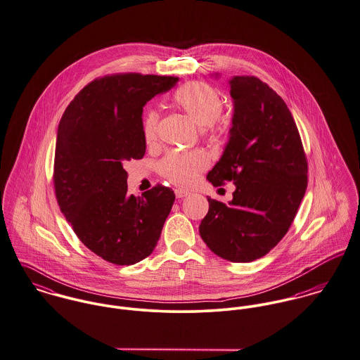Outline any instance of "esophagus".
Masks as SVG:
<instances>
[{
	"instance_id": "34e87169",
	"label": "esophagus",
	"mask_w": 360,
	"mask_h": 360,
	"mask_svg": "<svg viewBox=\"0 0 360 360\" xmlns=\"http://www.w3.org/2000/svg\"><path fill=\"white\" fill-rule=\"evenodd\" d=\"M189 193L188 192H185V191H182V189H176L175 191V196H176V199H184V198H186Z\"/></svg>"
}]
</instances>
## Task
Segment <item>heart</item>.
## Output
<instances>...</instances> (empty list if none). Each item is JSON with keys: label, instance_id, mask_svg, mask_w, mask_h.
<instances>
[{"label": "heart", "instance_id": "heart-1", "mask_svg": "<svg viewBox=\"0 0 360 360\" xmlns=\"http://www.w3.org/2000/svg\"><path fill=\"white\" fill-rule=\"evenodd\" d=\"M176 106L185 112L191 120L199 127H214L224 109V101L219 92L211 85L200 81L188 82L175 94ZM159 127V112L149 109L143 117V136L148 143L156 139ZM221 128V125H218ZM208 165L207 156L200 152H171L160 162V171L164 178L171 184L188 188L191 186L200 172Z\"/></svg>", "mask_w": 360, "mask_h": 360}]
</instances>
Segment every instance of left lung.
Masks as SVG:
<instances>
[{"label": "left lung", "mask_w": 360, "mask_h": 360, "mask_svg": "<svg viewBox=\"0 0 360 360\" xmlns=\"http://www.w3.org/2000/svg\"><path fill=\"white\" fill-rule=\"evenodd\" d=\"M221 75H211L219 79ZM233 102L229 139L207 179L236 186L229 204L208 198L200 236L218 257L251 262L287 233L304 199L308 164L287 105L257 77L228 81Z\"/></svg>", "instance_id": "8db88e82"}]
</instances>
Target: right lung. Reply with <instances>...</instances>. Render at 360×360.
<instances>
[{
  "label": "right lung",
  "mask_w": 360,
  "mask_h": 360,
  "mask_svg": "<svg viewBox=\"0 0 360 360\" xmlns=\"http://www.w3.org/2000/svg\"><path fill=\"white\" fill-rule=\"evenodd\" d=\"M176 77L108 76L84 86L65 110L56 136L53 182L58 204L77 238L116 265L149 257L175 195L158 185L128 195L122 164L142 159L143 106L174 88Z\"/></svg>",
  "instance_id": "add662e5"
}]
</instances>
